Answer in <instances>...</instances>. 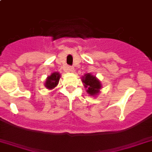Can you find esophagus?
Returning <instances> with one entry per match:
<instances>
[{"label":"esophagus","mask_w":152,"mask_h":152,"mask_svg":"<svg viewBox=\"0 0 152 152\" xmlns=\"http://www.w3.org/2000/svg\"><path fill=\"white\" fill-rule=\"evenodd\" d=\"M64 70L65 72H73L75 71V69L72 66H69V65H66L64 67Z\"/></svg>","instance_id":"34e87169"}]
</instances>
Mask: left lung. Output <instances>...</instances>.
Listing matches in <instances>:
<instances>
[{
  "instance_id": "8db88e82",
  "label": "left lung",
  "mask_w": 152,
  "mask_h": 152,
  "mask_svg": "<svg viewBox=\"0 0 152 152\" xmlns=\"http://www.w3.org/2000/svg\"><path fill=\"white\" fill-rule=\"evenodd\" d=\"M85 77L82 80L84 83V87L87 88V91L91 95H97L99 92V89L101 88V83L99 80L95 76L91 74H86Z\"/></svg>"
}]
</instances>
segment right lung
Returning a JSON list of instances; mask_svg holds the SVG:
<instances>
[{"instance_id":"add662e5","label":"right lung","mask_w":152,"mask_h":152,"mask_svg":"<svg viewBox=\"0 0 152 152\" xmlns=\"http://www.w3.org/2000/svg\"><path fill=\"white\" fill-rule=\"evenodd\" d=\"M60 80V74L58 72H53L47 77L46 81V87L48 89H52L57 85Z\"/></svg>"}]
</instances>
